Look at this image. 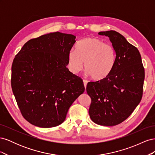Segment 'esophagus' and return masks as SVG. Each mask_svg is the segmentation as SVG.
Instances as JSON below:
<instances>
[{"label":"esophagus","mask_w":155,"mask_h":155,"mask_svg":"<svg viewBox=\"0 0 155 155\" xmlns=\"http://www.w3.org/2000/svg\"><path fill=\"white\" fill-rule=\"evenodd\" d=\"M88 83V81L86 80V79H83V84H84V86H85V87L86 88L87 87V84Z\"/></svg>","instance_id":"1"}]
</instances>
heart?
<instances>
[{"label":"heart","instance_id":"obj_1","mask_svg":"<svg viewBox=\"0 0 155 155\" xmlns=\"http://www.w3.org/2000/svg\"><path fill=\"white\" fill-rule=\"evenodd\" d=\"M115 51L111 45L96 37H87L78 44L76 50L68 54V66L74 74L85 68L95 80L107 77L115 64Z\"/></svg>","mask_w":155,"mask_h":155}]
</instances>
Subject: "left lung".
I'll list each match as a JSON object with an SVG mask.
<instances>
[{"instance_id":"1","label":"left lung","mask_w":155,"mask_h":155,"mask_svg":"<svg viewBox=\"0 0 155 155\" xmlns=\"http://www.w3.org/2000/svg\"><path fill=\"white\" fill-rule=\"evenodd\" d=\"M98 34L109 37L116 59L109 76L87 83L91 98L88 113L96 124L114 126L127 118L141 101L145 70L137 48L120 33L110 30Z\"/></svg>"}]
</instances>
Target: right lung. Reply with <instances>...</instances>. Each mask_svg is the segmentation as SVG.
Listing matches in <instances>:
<instances>
[{
  "instance_id": "add662e5",
  "label": "right lung",
  "mask_w": 155,
  "mask_h": 155,
  "mask_svg": "<svg viewBox=\"0 0 155 155\" xmlns=\"http://www.w3.org/2000/svg\"><path fill=\"white\" fill-rule=\"evenodd\" d=\"M76 36L60 32L31 39L15 55L11 85L17 105L31 124H61L68 109L85 91L82 79L67 66Z\"/></svg>"
}]
</instances>
